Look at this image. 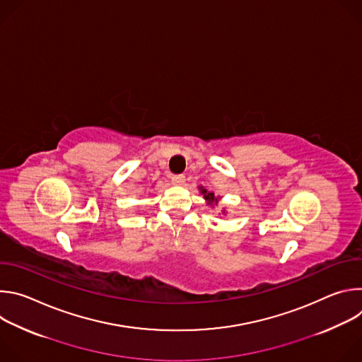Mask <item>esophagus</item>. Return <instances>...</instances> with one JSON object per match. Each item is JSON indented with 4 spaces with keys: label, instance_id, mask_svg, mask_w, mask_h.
Listing matches in <instances>:
<instances>
[{
    "label": "esophagus",
    "instance_id": "34e87169",
    "mask_svg": "<svg viewBox=\"0 0 362 362\" xmlns=\"http://www.w3.org/2000/svg\"><path fill=\"white\" fill-rule=\"evenodd\" d=\"M185 176L183 175H175V176H172V183L175 185V186H182V185H185Z\"/></svg>",
    "mask_w": 362,
    "mask_h": 362
}]
</instances>
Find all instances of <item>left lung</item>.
Masks as SVG:
<instances>
[{
  "mask_svg": "<svg viewBox=\"0 0 362 362\" xmlns=\"http://www.w3.org/2000/svg\"><path fill=\"white\" fill-rule=\"evenodd\" d=\"M200 190V193L203 194V199L206 200V204L209 206V208H218L219 206V202H221V196H216L214 192H209L208 189H204L203 186H199L197 187ZM222 215H226V208H222Z\"/></svg>",
  "mask_w": 362,
  "mask_h": 362,
  "instance_id": "left-lung-1",
  "label": "left lung"
}]
</instances>
